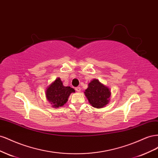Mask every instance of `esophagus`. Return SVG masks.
<instances>
[{"instance_id": "1", "label": "esophagus", "mask_w": 158, "mask_h": 158, "mask_svg": "<svg viewBox=\"0 0 158 158\" xmlns=\"http://www.w3.org/2000/svg\"><path fill=\"white\" fill-rule=\"evenodd\" d=\"M75 89L78 92H80V90H81V88H80V87H79V86H78V87H76V88H75Z\"/></svg>"}]
</instances>
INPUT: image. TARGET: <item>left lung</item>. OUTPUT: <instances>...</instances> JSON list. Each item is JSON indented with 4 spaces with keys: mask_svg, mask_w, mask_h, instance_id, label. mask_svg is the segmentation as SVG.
Returning a JSON list of instances; mask_svg holds the SVG:
<instances>
[{
    "mask_svg": "<svg viewBox=\"0 0 158 158\" xmlns=\"http://www.w3.org/2000/svg\"><path fill=\"white\" fill-rule=\"evenodd\" d=\"M89 103L94 107L102 108L109 102L111 92L106 85L94 79L88 84V88L84 92Z\"/></svg>",
    "mask_w": 158,
    "mask_h": 158,
    "instance_id": "obj_1",
    "label": "left lung"
}]
</instances>
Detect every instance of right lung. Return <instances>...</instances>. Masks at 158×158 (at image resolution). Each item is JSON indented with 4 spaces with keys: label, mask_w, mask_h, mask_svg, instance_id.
Masks as SVG:
<instances>
[{
    "label": "right lung",
    "mask_w": 158,
    "mask_h": 158,
    "mask_svg": "<svg viewBox=\"0 0 158 158\" xmlns=\"http://www.w3.org/2000/svg\"><path fill=\"white\" fill-rule=\"evenodd\" d=\"M75 90L70 86H64L59 78L55 80L46 91V97L48 101L55 108L63 106L68 101L70 94Z\"/></svg>",
    "instance_id": "right-lung-1"
}]
</instances>
